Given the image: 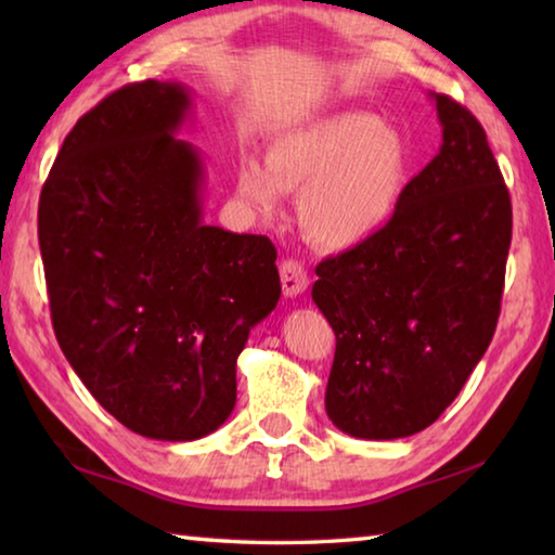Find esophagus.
Returning a JSON list of instances; mask_svg holds the SVG:
<instances>
[{"label":"esophagus","mask_w":555,"mask_h":555,"mask_svg":"<svg viewBox=\"0 0 555 555\" xmlns=\"http://www.w3.org/2000/svg\"><path fill=\"white\" fill-rule=\"evenodd\" d=\"M279 274H281V286H284V294L286 296H298L304 294L308 288V271L304 269L298 259H284L279 267Z\"/></svg>","instance_id":"obj_1"}]
</instances>
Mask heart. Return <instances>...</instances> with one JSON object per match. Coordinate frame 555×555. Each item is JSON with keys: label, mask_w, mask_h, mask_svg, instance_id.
<instances>
[{"label": "heart", "mask_w": 555, "mask_h": 555, "mask_svg": "<svg viewBox=\"0 0 555 555\" xmlns=\"http://www.w3.org/2000/svg\"><path fill=\"white\" fill-rule=\"evenodd\" d=\"M409 178V146L370 112H340L276 139L267 164L242 158L237 191L274 215L286 191H300V224L325 249H350L391 220Z\"/></svg>", "instance_id": "1"}]
</instances>
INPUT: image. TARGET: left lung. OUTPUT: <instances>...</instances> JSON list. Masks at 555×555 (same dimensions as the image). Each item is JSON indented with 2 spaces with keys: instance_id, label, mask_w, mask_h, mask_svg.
Wrapping results in <instances>:
<instances>
[{
  "instance_id": "left-lung-1",
  "label": "left lung",
  "mask_w": 555,
  "mask_h": 555,
  "mask_svg": "<svg viewBox=\"0 0 555 555\" xmlns=\"http://www.w3.org/2000/svg\"><path fill=\"white\" fill-rule=\"evenodd\" d=\"M443 144L391 220L315 267L335 331L325 411L347 436L393 440L443 413L500 321L512 201L473 112L430 92Z\"/></svg>"
}]
</instances>
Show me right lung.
<instances>
[{"label": "right lung", "instance_id": "obj_1", "mask_svg": "<svg viewBox=\"0 0 555 555\" xmlns=\"http://www.w3.org/2000/svg\"><path fill=\"white\" fill-rule=\"evenodd\" d=\"M191 95L144 80L86 112L39 201L55 337L121 426L156 440L220 428L237 357L281 296L264 234L203 222V162L173 134Z\"/></svg>", "mask_w": 555, "mask_h": 555}]
</instances>
